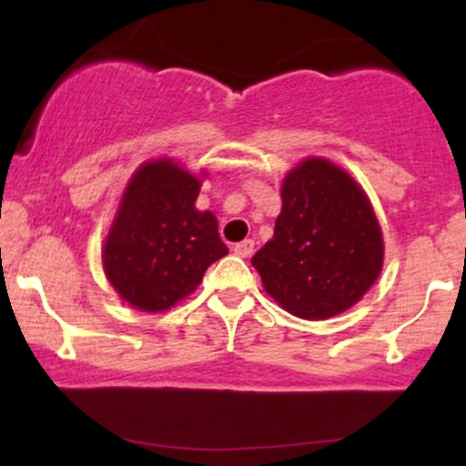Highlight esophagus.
<instances>
[{"mask_svg": "<svg viewBox=\"0 0 466 466\" xmlns=\"http://www.w3.org/2000/svg\"><path fill=\"white\" fill-rule=\"evenodd\" d=\"M232 251H234V254H237V256H240V258H248L251 251H254V240H249V238L240 240V243L234 245Z\"/></svg>", "mask_w": 466, "mask_h": 466, "instance_id": "obj_1", "label": "esophagus"}]
</instances>
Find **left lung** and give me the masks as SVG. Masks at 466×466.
<instances>
[{"label": "left lung", "instance_id": "8db88e82", "mask_svg": "<svg viewBox=\"0 0 466 466\" xmlns=\"http://www.w3.org/2000/svg\"><path fill=\"white\" fill-rule=\"evenodd\" d=\"M274 238L251 258L265 291L302 319H329L361 300L383 267L377 217L357 181L311 157L282 181Z\"/></svg>", "mask_w": 466, "mask_h": 466}]
</instances>
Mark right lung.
Segmentation results:
<instances>
[{
	"mask_svg": "<svg viewBox=\"0 0 466 466\" xmlns=\"http://www.w3.org/2000/svg\"><path fill=\"white\" fill-rule=\"evenodd\" d=\"M201 181L173 159L136 170L105 240L106 280L122 300L155 313L175 307L228 254L212 212L195 208Z\"/></svg>",
	"mask_w": 466,
	"mask_h": 466,
	"instance_id": "right-lung-1",
	"label": "right lung"
}]
</instances>
